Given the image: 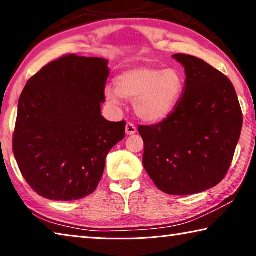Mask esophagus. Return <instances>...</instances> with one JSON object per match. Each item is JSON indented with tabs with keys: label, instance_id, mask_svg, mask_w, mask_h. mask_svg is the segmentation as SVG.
Instances as JSON below:
<instances>
[{
	"label": "esophagus",
	"instance_id": "obj_1",
	"mask_svg": "<svg viewBox=\"0 0 256 256\" xmlns=\"http://www.w3.org/2000/svg\"><path fill=\"white\" fill-rule=\"evenodd\" d=\"M125 132H126L128 136H133V134L136 133V128L132 123H128L126 126H125Z\"/></svg>",
	"mask_w": 256,
	"mask_h": 256
}]
</instances>
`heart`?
<instances>
[{
    "label": "heart",
    "instance_id": "1",
    "mask_svg": "<svg viewBox=\"0 0 256 256\" xmlns=\"http://www.w3.org/2000/svg\"><path fill=\"white\" fill-rule=\"evenodd\" d=\"M115 90H105L107 100L133 102L134 112L148 123L162 122L174 112L184 89V79L175 68L138 66L126 68L114 79Z\"/></svg>",
    "mask_w": 256,
    "mask_h": 256
}]
</instances>
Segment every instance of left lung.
Here are the masks:
<instances>
[{"mask_svg": "<svg viewBox=\"0 0 256 256\" xmlns=\"http://www.w3.org/2000/svg\"><path fill=\"white\" fill-rule=\"evenodd\" d=\"M185 70L183 94L162 122L138 126L144 166L170 196L201 193L224 180L240 136L242 115L230 80L196 56L172 55Z\"/></svg>", "mask_w": 256, "mask_h": 256, "instance_id": "left-lung-1", "label": "left lung"}]
</instances>
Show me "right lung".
Returning <instances> with one entry per match:
<instances>
[{"mask_svg": "<svg viewBox=\"0 0 256 256\" xmlns=\"http://www.w3.org/2000/svg\"><path fill=\"white\" fill-rule=\"evenodd\" d=\"M108 60L66 55L28 80L18 104L14 154L40 196L79 200L94 192L105 160L125 136V120L102 115Z\"/></svg>", "mask_w": 256, "mask_h": 256, "instance_id": "right-lung-1", "label": "right lung"}]
</instances>
